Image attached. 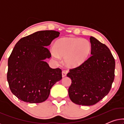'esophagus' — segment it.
Masks as SVG:
<instances>
[{
  "label": "esophagus",
  "mask_w": 124,
  "mask_h": 124,
  "mask_svg": "<svg viewBox=\"0 0 124 124\" xmlns=\"http://www.w3.org/2000/svg\"><path fill=\"white\" fill-rule=\"evenodd\" d=\"M66 76H67V73H66L65 70H63L62 72V77H65Z\"/></svg>",
  "instance_id": "34e87169"
}]
</instances>
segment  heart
<instances>
[{"instance_id": "obj_1", "label": "heart", "mask_w": 124, "mask_h": 124, "mask_svg": "<svg viewBox=\"0 0 124 124\" xmlns=\"http://www.w3.org/2000/svg\"><path fill=\"white\" fill-rule=\"evenodd\" d=\"M52 57L56 61L64 58L65 65L69 68L78 67L89 57L91 51L90 42L81 38H63L57 40L51 48Z\"/></svg>"}]
</instances>
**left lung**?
I'll return each mask as SVG.
<instances>
[{"label":"left lung","mask_w":124,"mask_h":124,"mask_svg":"<svg viewBox=\"0 0 124 124\" xmlns=\"http://www.w3.org/2000/svg\"><path fill=\"white\" fill-rule=\"evenodd\" d=\"M91 56L78 67L69 69V96L75 104L93 106L104 98L115 78V61L106 45L91 37Z\"/></svg>","instance_id":"1"}]
</instances>
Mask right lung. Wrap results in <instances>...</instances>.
I'll list each match as a JSON object with an SVG mask.
<instances>
[{"label": "right lung", "mask_w": 124, "mask_h": 124, "mask_svg": "<svg viewBox=\"0 0 124 124\" xmlns=\"http://www.w3.org/2000/svg\"><path fill=\"white\" fill-rule=\"evenodd\" d=\"M60 33L39 31L23 37L13 48L8 60L7 81L11 92L21 101L39 103L48 98L50 89L62 78L60 68L49 67L51 56L47 48Z\"/></svg>", "instance_id": "1"}]
</instances>
